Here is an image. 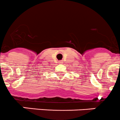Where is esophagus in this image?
<instances>
[{"label":"esophagus","mask_w":120,"mask_h":120,"mask_svg":"<svg viewBox=\"0 0 120 120\" xmlns=\"http://www.w3.org/2000/svg\"><path fill=\"white\" fill-rule=\"evenodd\" d=\"M62 61H60V63H62Z\"/></svg>","instance_id":"obj_1"}]
</instances>
